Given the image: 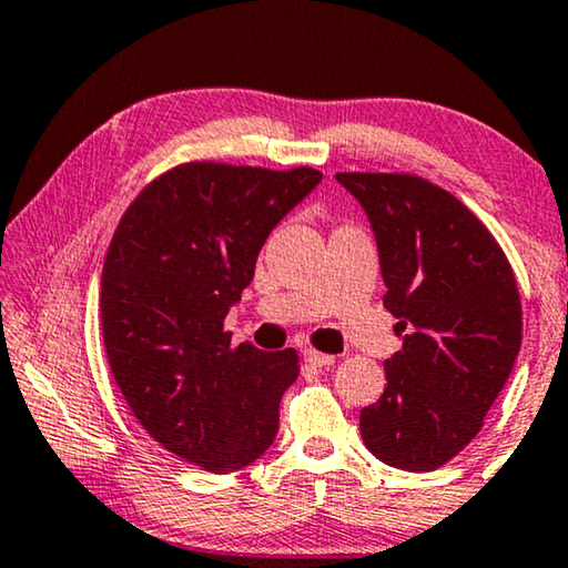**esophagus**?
I'll return each mask as SVG.
<instances>
[{
	"label": "esophagus",
	"mask_w": 568,
	"mask_h": 568,
	"mask_svg": "<svg viewBox=\"0 0 568 568\" xmlns=\"http://www.w3.org/2000/svg\"><path fill=\"white\" fill-rule=\"evenodd\" d=\"M306 362L313 367H332L336 357L334 354H324V352H316V349H306Z\"/></svg>",
	"instance_id": "1"
}]
</instances>
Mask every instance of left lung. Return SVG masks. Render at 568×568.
<instances>
[{"label": "left lung", "instance_id": "1", "mask_svg": "<svg viewBox=\"0 0 568 568\" xmlns=\"http://www.w3.org/2000/svg\"><path fill=\"white\" fill-rule=\"evenodd\" d=\"M365 206L403 349L359 413L365 446L405 471L444 467L485 426L523 338L515 273L454 193L413 173H336Z\"/></svg>", "mask_w": 568, "mask_h": 568}]
</instances>
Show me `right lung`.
<instances>
[{"mask_svg":"<svg viewBox=\"0 0 568 568\" xmlns=\"http://www.w3.org/2000/svg\"><path fill=\"white\" fill-rule=\"evenodd\" d=\"M321 181L193 160L130 203L101 270L109 367L140 426L181 459L226 474L267 452L298 352L232 344L230 308L273 226Z\"/></svg>","mask_w":568,"mask_h":568,"instance_id":"right-lung-1","label":"right lung"}]
</instances>
